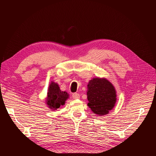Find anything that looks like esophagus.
Here are the masks:
<instances>
[{"label":"esophagus","instance_id":"1","mask_svg":"<svg viewBox=\"0 0 156 156\" xmlns=\"http://www.w3.org/2000/svg\"><path fill=\"white\" fill-rule=\"evenodd\" d=\"M72 97L74 99H78L80 98V94L78 93H74L72 94Z\"/></svg>","mask_w":156,"mask_h":156}]
</instances>
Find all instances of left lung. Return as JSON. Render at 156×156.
<instances>
[{
  "label": "left lung",
  "instance_id": "1",
  "mask_svg": "<svg viewBox=\"0 0 156 156\" xmlns=\"http://www.w3.org/2000/svg\"><path fill=\"white\" fill-rule=\"evenodd\" d=\"M87 88L89 108L97 115L108 114L115 107L117 101L113 85L106 78H95L89 81Z\"/></svg>",
  "mask_w": 156,
  "mask_h": 156
}]
</instances>
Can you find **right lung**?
Segmentation results:
<instances>
[{
	"label": "right lung",
	"instance_id": "add662e5",
	"mask_svg": "<svg viewBox=\"0 0 156 156\" xmlns=\"http://www.w3.org/2000/svg\"><path fill=\"white\" fill-rule=\"evenodd\" d=\"M69 98V94L66 91H62L59 85L54 82L49 84L48 90L46 105L52 111L57 110L65 105V102Z\"/></svg>",
	"mask_w": 156,
	"mask_h": 156
}]
</instances>
